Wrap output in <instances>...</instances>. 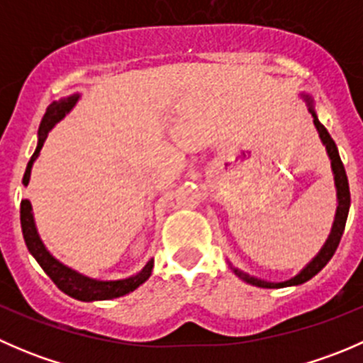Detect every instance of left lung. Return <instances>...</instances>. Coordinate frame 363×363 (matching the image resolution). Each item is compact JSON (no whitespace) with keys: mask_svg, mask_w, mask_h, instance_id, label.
<instances>
[{"mask_svg":"<svg viewBox=\"0 0 363 363\" xmlns=\"http://www.w3.org/2000/svg\"><path fill=\"white\" fill-rule=\"evenodd\" d=\"M307 100H309V98H307ZM309 104H311V100H309ZM311 113H313V117H314V124H316L318 133H320V137H321V142H323V144H325L328 156H330L332 170H334V175H335V186H337L339 207H337V216H335L334 228H332V233H330V237H328L327 244H325V246H323V250L318 252L316 258H314L313 262H311L309 265H307L306 269H303L302 272L298 274V276H295L294 279L284 281V283H267V281L255 279V277H250V276H246V274H242V272H239V270H235V274L240 277V279H244V281H246V283L252 284V286H259V288H286V286H295V284H302V283H306V281H309L311 277L316 276V274L320 272V270L323 269V267L327 265L328 262H330V258H332V256H334L335 250H337V247H339L340 237H342L344 228H346V219H347V212H350V203H351L350 184H347L346 170H344V164H342V161H340L337 147H335V142L332 140V137H330V135H328L327 128H325L323 124H321L320 121H318L316 113L313 112V108H311Z\"/></svg>","mask_w":363,"mask_h":363,"instance_id":"obj_1","label":"left lung"}]
</instances>
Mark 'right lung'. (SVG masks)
<instances>
[{
  "mask_svg": "<svg viewBox=\"0 0 363 363\" xmlns=\"http://www.w3.org/2000/svg\"><path fill=\"white\" fill-rule=\"evenodd\" d=\"M77 98H79V94H73V96L63 98V100L60 101H54V104H50L49 107H47L45 116H43L42 123H40L38 145H36L35 155L31 156V160H29L28 163V168H26V174L23 179L24 186H28L29 175H31L33 161H35L36 156H38L40 149H42L43 142H45L47 138V133H49L50 128H52L57 121L63 119L65 113L75 105ZM21 226H23V235L29 252L35 256V259L40 263L43 272L54 281V284H56L63 294L72 296V298L82 300V302L117 298V296H123L130 294V291L137 290V288L140 286L142 283H145V281L149 279V276H151L152 262H149L147 265L137 274V276L128 277V279H123V281H94V279H89V277L80 276V274H77L75 270L68 269V267L61 265L57 259H54L52 256L47 252L45 247H43L42 240H40L38 233H36L35 221H33V214H31V203H29V200H23V202H21Z\"/></svg>",
  "mask_w": 363,
  "mask_h": 363,
  "instance_id": "1",
  "label": "right lung"
}]
</instances>
